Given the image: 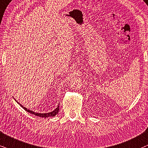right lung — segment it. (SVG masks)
I'll return each instance as SVG.
<instances>
[{
  "mask_svg": "<svg viewBox=\"0 0 148 148\" xmlns=\"http://www.w3.org/2000/svg\"><path fill=\"white\" fill-rule=\"evenodd\" d=\"M19 104H20V106H22V108H24V110H25V111H27V112H29V113H31V114H33V115H35L39 116V117H54V116H55V115H57V114L58 113V112H59V106H57V108H56L55 110H54V111H52V112H50V113H35V112H33V111H31V110L27 109V108L24 107V106H22L21 104H20V103H19Z\"/></svg>",
  "mask_w": 148,
  "mask_h": 148,
  "instance_id": "obj_1",
  "label": "right lung"
}]
</instances>
